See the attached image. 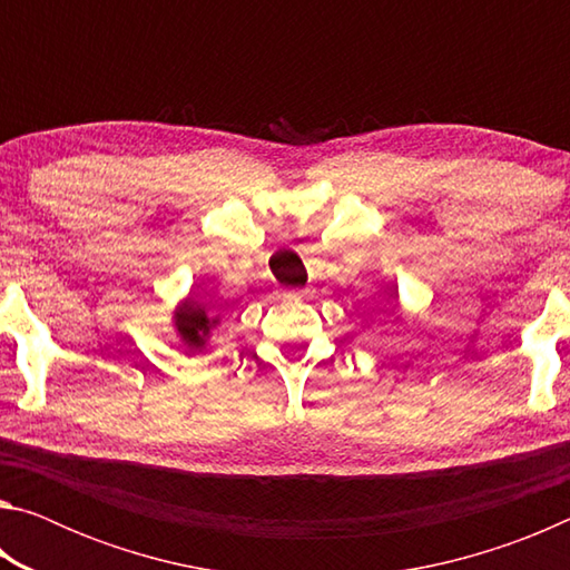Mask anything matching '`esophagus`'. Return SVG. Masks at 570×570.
Instances as JSON below:
<instances>
[{"instance_id": "34e87169", "label": "esophagus", "mask_w": 570, "mask_h": 570, "mask_svg": "<svg viewBox=\"0 0 570 570\" xmlns=\"http://www.w3.org/2000/svg\"><path fill=\"white\" fill-rule=\"evenodd\" d=\"M284 296H286V298H298V296H302V294H298V292H286Z\"/></svg>"}]
</instances>
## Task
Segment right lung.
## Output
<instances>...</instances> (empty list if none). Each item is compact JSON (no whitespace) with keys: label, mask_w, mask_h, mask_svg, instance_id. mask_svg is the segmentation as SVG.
I'll return each mask as SVG.
<instances>
[{"label":"right lung","mask_w":570,"mask_h":570,"mask_svg":"<svg viewBox=\"0 0 570 570\" xmlns=\"http://www.w3.org/2000/svg\"><path fill=\"white\" fill-rule=\"evenodd\" d=\"M208 324L210 322H208L206 306L196 304V298L193 296L176 312V326L188 346L204 344V336L208 334Z\"/></svg>","instance_id":"right-lung-1"}]
</instances>
